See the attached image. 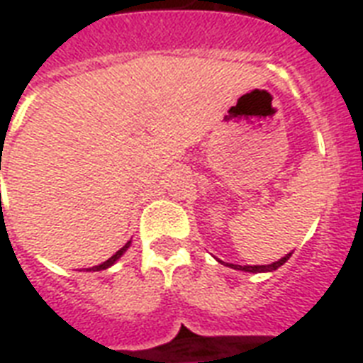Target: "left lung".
Returning <instances> with one entry per match:
<instances>
[{"label":"left lung","mask_w":363,"mask_h":363,"mask_svg":"<svg viewBox=\"0 0 363 363\" xmlns=\"http://www.w3.org/2000/svg\"><path fill=\"white\" fill-rule=\"evenodd\" d=\"M291 257V253H287L285 257H281L279 261L272 264H257V267H240V264H228V267L235 268V270H244V272H272L276 268H279L284 263H287V259Z\"/></svg>","instance_id":"obj_1"}]
</instances>
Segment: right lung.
I'll return each instance as SVG.
<instances>
[{
	"mask_svg": "<svg viewBox=\"0 0 363 363\" xmlns=\"http://www.w3.org/2000/svg\"><path fill=\"white\" fill-rule=\"evenodd\" d=\"M128 246H130V242H126L125 246H123V248H121L119 252H115L113 255H111V257L108 259V261H104V263H102V264H96V267H93V268H87V270H93V272H96V270H104V268L111 267V264H113L115 261H117V259H119L121 255H123V253L126 252V248H128Z\"/></svg>",
	"mask_w": 363,
	"mask_h": 363,
	"instance_id": "1",
	"label": "right lung"
}]
</instances>
